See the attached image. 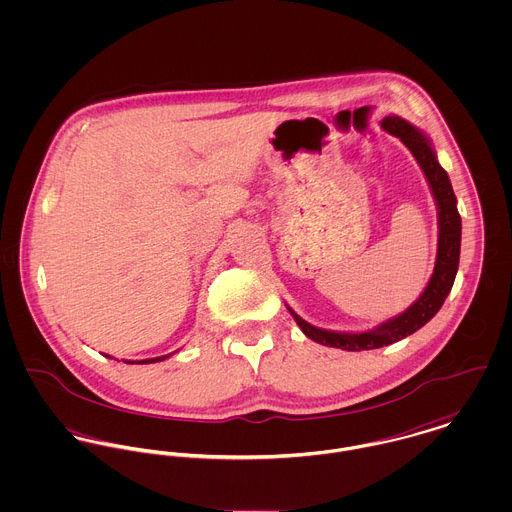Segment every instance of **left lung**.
<instances>
[{
  "instance_id": "8db88e82",
  "label": "left lung",
  "mask_w": 512,
  "mask_h": 512,
  "mask_svg": "<svg viewBox=\"0 0 512 512\" xmlns=\"http://www.w3.org/2000/svg\"><path fill=\"white\" fill-rule=\"evenodd\" d=\"M380 126L396 136L404 146L412 151L418 165L422 167L428 185L432 189L436 207H438V256H436V268L434 274L426 286L422 295L400 315L376 325L374 329L361 331V333H343V331H327L313 327L305 319H301L292 307L288 311L292 313L299 329L315 343L343 349V351H370L380 349L386 345H392L412 333H416L420 327H424L443 305L445 297L451 292L455 274L459 268V250H461V217L457 213V199L449 181V175L439 165L438 155L428 140L426 134H422L416 126L410 122L398 118V116H386Z\"/></svg>"
}]
</instances>
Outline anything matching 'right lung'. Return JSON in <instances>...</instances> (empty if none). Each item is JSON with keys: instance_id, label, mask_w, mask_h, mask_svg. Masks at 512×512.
I'll use <instances>...</instances> for the list:
<instances>
[{"instance_id": "1", "label": "right lung", "mask_w": 512, "mask_h": 512, "mask_svg": "<svg viewBox=\"0 0 512 512\" xmlns=\"http://www.w3.org/2000/svg\"><path fill=\"white\" fill-rule=\"evenodd\" d=\"M169 355H165V357H155V359H146V361H138V365H149V363H159V361H165ZM124 363H128V365H134V361H124Z\"/></svg>"}]
</instances>
